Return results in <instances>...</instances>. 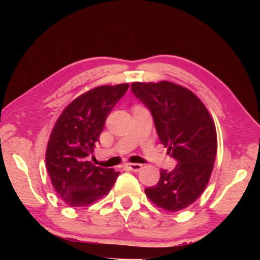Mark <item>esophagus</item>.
Instances as JSON below:
<instances>
[{"label": "esophagus", "instance_id": "1", "mask_svg": "<svg viewBox=\"0 0 260 260\" xmlns=\"http://www.w3.org/2000/svg\"><path fill=\"white\" fill-rule=\"evenodd\" d=\"M125 167L129 170H133V172H138V170H141L142 165H138V163H126Z\"/></svg>", "mask_w": 260, "mask_h": 260}]
</instances>
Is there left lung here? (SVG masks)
<instances>
[{
    "label": "left lung",
    "mask_w": 260,
    "mask_h": 260,
    "mask_svg": "<svg viewBox=\"0 0 260 260\" xmlns=\"http://www.w3.org/2000/svg\"><path fill=\"white\" fill-rule=\"evenodd\" d=\"M131 91L150 111L159 142L177 163L172 172L161 169L159 181L145 194L166 211H181L200 197L211 177L218 147L214 123L200 99L176 84L133 83Z\"/></svg>",
    "instance_id": "left-lung-1"
}]
</instances>
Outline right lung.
I'll return each instance as SVG.
<instances>
[{
  "label": "right lung",
  "instance_id": "1",
  "mask_svg": "<svg viewBox=\"0 0 260 260\" xmlns=\"http://www.w3.org/2000/svg\"><path fill=\"white\" fill-rule=\"evenodd\" d=\"M129 85L99 86L81 94L56 120L46 151L53 187L63 202L83 207L111 190L119 173L88 161L99 142L106 117Z\"/></svg>",
  "mask_w": 260,
  "mask_h": 260
}]
</instances>
